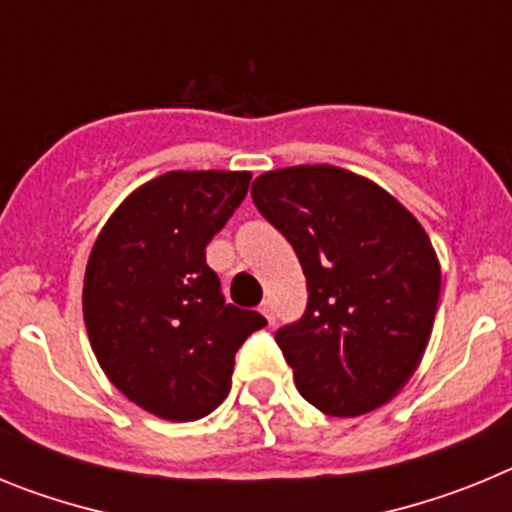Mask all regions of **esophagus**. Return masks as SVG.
Instances as JSON below:
<instances>
[{"label":"esophagus","mask_w":512,"mask_h":512,"mask_svg":"<svg viewBox=\"0 0 512 512\" xmlns=\"http://www.w3.org/2000/svg\"><path fill=\"white\" fill-rule=\"evenodd\" d=\"M261 312H264V318L269 320V323H274V320H277V315H274V302L271 300L261 302Z\"/></svg>","instance_id":"1"}]
</instances>
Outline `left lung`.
Segmentation results:
<instances>
[{"label": "left lung", "instance_id": "obj_1", "mask_svg": "<svg viewBox=\"0 0 512 512\" xmlns=\"http://www.w3.org/2000/svg\"><path fill=\"white\" fill-rule=\"evenodd\" d=\"M251 197L307 279L305 315L277 330L300 395L336 418L390 402L423 359L441 295L423 225L390 192L328 164L266 171Z\"/></svg>", "mask_w": 512, "mask_h": 512}]
</instances>
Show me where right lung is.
I'll return each instance as SVG.
<instances>
[{
  "label": "right lung",
  "instance_id": "right-lung-1",
  "mask_svg": "<svg viewBox=\"0 0 512 512\" xmlns=\"http://www.w3.org/2000/svg\"><path fill=\"white\" fill-rule=\"evenodd\" d=\"M248 171H169L122 202L89 253L84 323L107 379L164 420H200L230 392L235 351L266 320L225 302L205 248Z\"/></svg>",
  "mask_w": 512,
  "mask_h": 512
}]
</instances>
